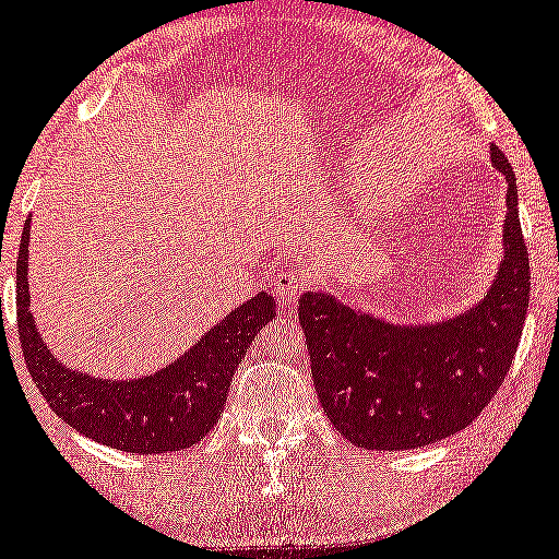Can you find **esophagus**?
Here are the masks:
<instances>
[{"label":"esophagus","mask_w":559,"mask_h":559,"mask_svg":"<svg viewBox=\"0 0 559 559\" xmlns=\"http://www.w3.org/2000/svg\"><path fill=\"white\" fill-rule=\"evenodd\" d=\"M273 286H275V292H278L284 299H294L302 284H299L297 273H292V270H281V273H275Z\"/></svg>","instance_id":"esophagus-1"}]
</instances>
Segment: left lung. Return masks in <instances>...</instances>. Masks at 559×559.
Segmentation results:
<instances>
[{
  "mask_svg": "<svg viewBox=\"0 0 559 559\" xmlns=\"http://www.w3.org/2000/svg\"><path fill=\"white\" fill-rule=\"evenodd\" d=\"M504 260L480 305L440 323H401L347 308L329 294L299 297L312 382L326 419L358 449L408 451L451 438L480 416L504 382L528 316L531 265L507 156Z\"/></svg>",
  "mask_w": 559,
  "mask_h": 559,
  "instance_id": "1",
  "label": "left lung"
}]
</instances>
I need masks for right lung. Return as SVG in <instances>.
<instances>
[{"instance_id": "add662e5", "label": "right lung", "mask_w": 559, "mask_h": 559, "mask_svg": "<svg viewBox=\"0 0 559 559\" xmlns=\"http://www.w3.org/2000/svg\"><path fill=\"white\" fill-rule=\"evenodd\" d=\"M28 236L17 251V336L31 379L66 425L97 443L127 453L190 449L217 425L228 401L233 371L251 340L275 318V299L260 292L206 331L199 345L167 369L143 379H100L66 369L39 336L28 297Z\"/></svg>"}]
</instances>
